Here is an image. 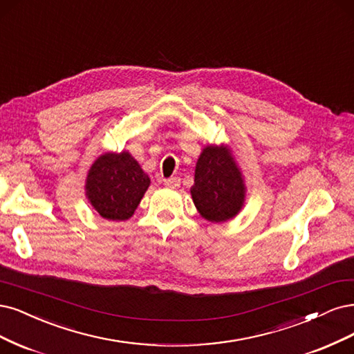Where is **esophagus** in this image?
I'll return each instance as SVG.
<instances>
[{"label": "esophagus", "instance_id": "obj_1", "mask_svg": "<svg viewBox=\"0 0 354 354\" xmlns=\"http://www.w3.org/2000/svg\"><path fill=\"white\" fill-rule=\"evenodd\" d=\"M165 185L167 188H178L180 185V179L178 176H174V178H167L165 179Z\"/></svg>", "mask_w": 354, "mask_h": 354}]
</instances>
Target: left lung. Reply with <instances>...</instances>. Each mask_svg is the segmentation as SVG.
<instances>
[{"label": "left lung", "instance_id": "obj_1", "mask_svg": "<svg viewBox=\"0 0 354 354\" xmlns=\"http://www.w3.org/2000/svg\"><path fill=\"white\" fill-rule=\"evenodd\" d=\"M191 196L201 218L209 222H226L243 209L244 179L226 145L204 148L196 165Z\"/></svg>", "mask_w": 354, "mask_h": 354}]
</instances>
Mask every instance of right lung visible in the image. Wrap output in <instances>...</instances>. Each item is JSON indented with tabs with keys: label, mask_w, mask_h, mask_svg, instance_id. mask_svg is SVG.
<instances>
[{
	"label": "right lung",
	"mask_w": 354,
	"mask_h": 354,
	"mask_svg": "<svg viewBox=\"0 0 354 354\" xmlns=\"http://www.w3.org/2000/svg\"><path fill=\"white\" fill-rule=\"evenodd\" d=\"M150 178L128 153H104L91 166L85 191L101 218L128 221L138 207Z\"/></svg>",
	"instance_id": "right-lung-1"
}]
</instances>
